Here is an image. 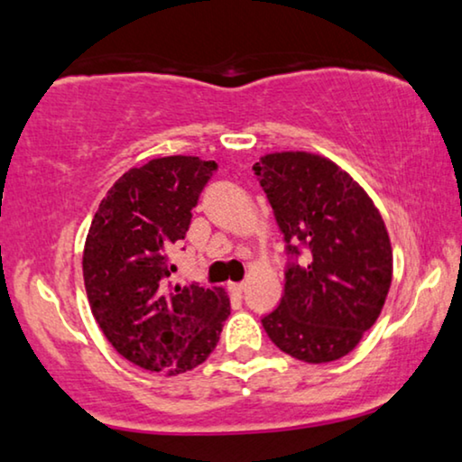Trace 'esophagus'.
<instances>
[{"label": "esophagus", "mask_w": 462, "mask_h": 462, "mask_svg": "<svg viewBox=\"0 0 462 462\" xmlns=\"http://www.w3.org/2000/svg\"><path fill=\"white\" fill-rule=\"evenodd\" d=\"M228 289H230V293L232 295H243V291H245V282H230L228 284Z\"/></svg>", "instance_id": "esophagus-1"}]
</instances>
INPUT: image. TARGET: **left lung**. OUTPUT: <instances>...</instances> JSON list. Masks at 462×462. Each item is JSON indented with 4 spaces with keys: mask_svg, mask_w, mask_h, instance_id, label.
Masks as SVG:
<instances>
[{
    "mask_svg": "<svg viewBox=\"0 0 462 462\" xmlns=\"http://www.w3.org/2000/svg\"><path fill=\"white\" fill-rule=\"evenodd\" d=\"M255 173L287 249L308 259L287 270L281 305L262 320L284 354L308 364L339 360L379 318L393 253L379 209L333 161L305 151L270 152Z\"/></svg>",
    "mask_w": 462,
    "mask_h": 462,
    "instance_id": "obj_1",
    "label": "left lung"
}]
</instances>
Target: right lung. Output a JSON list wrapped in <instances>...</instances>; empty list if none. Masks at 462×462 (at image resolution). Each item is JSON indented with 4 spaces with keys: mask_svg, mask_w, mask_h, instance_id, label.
Segmentation results:
<instances>
[{
    "mask_svg": "<svg viewBox=\"0 0 462 462\" xmlns=\"http://www.w3.org/2000/svg\"><path fill=\"white\" fill-rule=\"evenodd\" d=\"M216 161L186 154L132 167L110 186L83 249V281L102 333L135 366L181 374L216 349L230 299L224 289L167 282L169 251L184 240Z\"/></svg>",
    "mask_w": 462,
    "mask_h": 462,
    "instance_id": "obj_1",
    "label": "right lung"
}]
</instances>
